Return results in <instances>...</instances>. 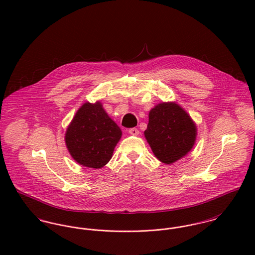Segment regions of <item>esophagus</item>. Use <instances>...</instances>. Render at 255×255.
Returning <instances> with one entry per match:
<instances>
[{"label":"esophagus","mask_w":255,"mask_h":255,"mask_svg":"<svg viewBox=\"0 0 255 255\" xmlns=\"http://www.w3.org/2000/svg\"><path fill=\"white\" fill-rule=\"evenodd\" d=\"M128 133L131 135H138L139 134V130L136 128H132L128 129Z\"/></svg>","instance_id":"34e87169"}]
</instances>
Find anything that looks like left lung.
Wrapping results in <instances>:
<instances>
[{"label":"left lung","mask_w":255,"mask_h":255,"mask_svg":"<svg viewBox=\"0 0 255 255\" xmlns=\"http://www.w3.org/2000/svg\"><path fill=\"white\" fill-rule=\"evenodd\" d=\"M144 135L154 155L161 162L172 164L192 148L196 127L178 104L161 103L149 112Z\"/></svg>","instance_id":"obj_1"}]
</instances>
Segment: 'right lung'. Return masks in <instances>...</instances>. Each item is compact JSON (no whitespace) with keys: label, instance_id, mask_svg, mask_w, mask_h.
Returning a JSON list of instances; mask_svg holds the SVG:
<instances>
[{"label":"right lung","instance_id":"1","mask_svg":"<svg viewBox=\"0 0 255 255\" xmlns=\"http://www.w3.org/2000/svg\"><path fill=\"white\" fill-rule=\"evenodd\" d=\"M122 130L102 108L100 102L83 104L66 132V144L80 165L99 169L113 155Z\"/></svg>","mask_w":255,"mask_h":255}]
</instances>
